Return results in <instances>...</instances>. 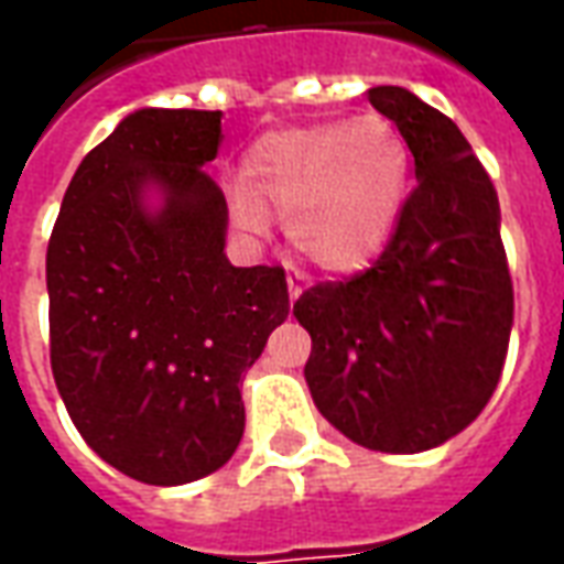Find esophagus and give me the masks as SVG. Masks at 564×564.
I'll return each instance as SVG.
<instances>
[{
  "mask_svg": "<svg viewBox=\"0 0 564 564\" xmlns=\"http://www.w3.org/2000/svg\"><path fill=\"white\" fill-rule=\"evenodd\" d=\"M286 290H290V302H295V299L302 295L305 281H302V274H299V271H290V274H286Z\"/></svg>",
  "mask_w": 564,
  "mask_h": 564,
  "instance_id": "34e87169",
  "label": "esophagus"
}]
</instances>
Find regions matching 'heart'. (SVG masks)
Returning <instances> with one entry per match:
<instances>
[{
  "label": "heart",
  "instance_id": "1",
  "mask_svg": "<svg viewBox=\"0 0 564 564\" xmlns=\"http://www.w3.org/2000/svg\"><path fill=\"white\" fill-rule=\"evenodd\" d=\"M411 153L387 117L269 132L241 160L232 217L262 232L283 217L295 257L323 271H356L378 257L408 196Z\"/></svg>",
  "mask_w": 564,
  "mask_h": 564
}]
</instances>
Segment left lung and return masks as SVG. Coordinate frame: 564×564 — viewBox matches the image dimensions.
I'll use <instances>...</instances> for the list:
<instances>
[{"label": "left lung", "instance_id": "8db88e82", "mask_svg": "<svg viewBox=\"0 0 564 564\" xmlns=\"http://www.w3.org/2000/svg\"><path fill=\"white\" fill-rule=\"evenodd\" d=\"M414 156L390 241L366 271L299 295L319 414L380 453H423L477 420L501 378L513 283L498 196L459 127L404 87H371Z\"/></svg>", "mask_w": 564, "mask_h": 564}]
</instances>
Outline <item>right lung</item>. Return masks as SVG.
I'll return each mask as SVG.
<instances>
[{
  "instance_id": "1",
  "label": "right lung",
  "mask_w": 564,
  "mask_h": 564,
  "mask_svg": "<svg viewBox=\"0 0 564 564\" xmlns=\"http://www.w3.org/2000/svg\"><path fill=\"white\" fill-rule=\"evenodd\" d=\"M220 111L141 108L84 156L47 241L51 368L72 423L132 480L177 486L229 462L241 378L290 314L281 265L235 269L205 172ZM156 183L166 205L143 208Z\"/></svg>"
}]
</instances>
